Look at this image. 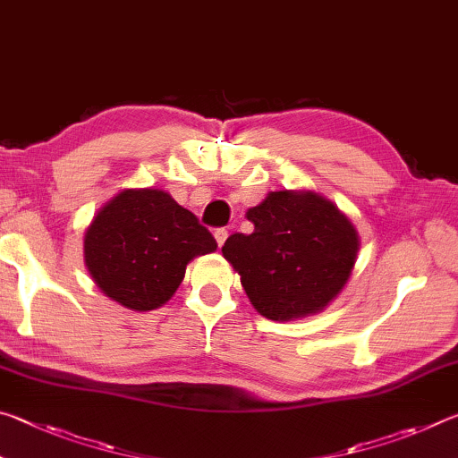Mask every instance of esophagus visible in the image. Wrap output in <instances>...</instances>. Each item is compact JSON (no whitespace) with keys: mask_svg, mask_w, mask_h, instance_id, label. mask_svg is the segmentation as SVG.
<instances>
[{"mask_svg":"<svg viewBox=\"0 0 458 458\" xmlns=\"http://www.w3.org/2000/svg\"><path fill=\"white\" fill-rule=\"evenodd\" d=\"M214 238H216V242H218V246H222L224 242H226V238H228V230L226 228H216L214 230Z\"/></svg>","mask_w":458,"mask_h":458,"instance_id":"obj_1","label":"esophagus"}]
</instances>
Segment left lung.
<instances>
[{
	"label": "left lung",
	"mask_w": 458,
	"mask_h": 458,
	"mask_svg": "<svg viewBox=\"0 0 458 458\" xmlns=\"http://www.w3.org/2000/svg\"><path fill=\"white\" fill-rule=\"evenodd\" d=\"M252 234L236 232L222 254L250 303L273 321L323 311L344 289L360 236L333 201L315 191H270L246 212Z\"/></svg>",
	"instance_id": "8db88e82"
}]
</instances>
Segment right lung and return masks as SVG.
<instances>
[{
	"label": "right lung",
	"instance_id": "add662e5",
	"mask_svg": "<svg viewBox=\"0 0 458 458\" xmlns=\"http://www.w3.org/2000/svg\"><path fill=\"white\" fill-rule=\"evenodd\" d=\"M210 230L161 190H125L100 208L84 232V262L106 297L151 311L174 297L185 267L214 252Z\"/></svg>",
	"mask_w": 458,
	"mask_h": 458
}]
</instances>
